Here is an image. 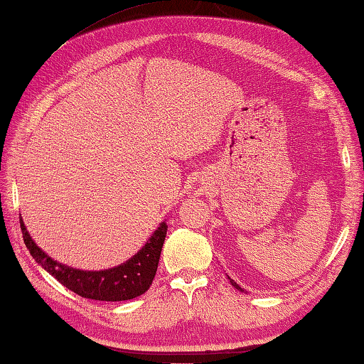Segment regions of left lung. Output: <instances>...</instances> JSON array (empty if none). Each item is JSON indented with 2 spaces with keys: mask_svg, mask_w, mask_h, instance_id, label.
Returning a JSON list of instances; mask_svg holds the SVG:
<instances>
[{
  "mask_svg": "<svg viewBox=\"0 0 364 364\" xmlns=\"http://www.w3.org/2000/svg\"><path fill=\"white\" fill-rule=\"evenodd\" d=\"M228 279H229V277H228ZM229 282H230V285H232L234 288H237V289H239V291H245V289H242L239 285H237V283L232 280V279H229Z\"/></svg>",
  "mask_w": 364,
  "mask_h": 364,
  "instance_id": "1",
  "label": "left lung"
}]
</instances>
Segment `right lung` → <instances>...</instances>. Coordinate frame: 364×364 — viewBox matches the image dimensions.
<instances>
[{"instance_id":"obj_1","label":"right lung","mask_w":364,"mask_h":364,"mask_svg":"<svg viewBox=\"0 0 364 364\" xmlns=\"http://www.w3.org/2000/svg\"><path fill=\"white\" fill-rule=\"evenodd\" d=\"M23 242L39 266L49 272L63 287L87 299L95 301H129L146 293L154 280L161 251L167 235V223L162 221L144 247L122 264L103 270H81L52 259L39 248L26 230L21 218Z\"/></svg>"}]
</instances>
